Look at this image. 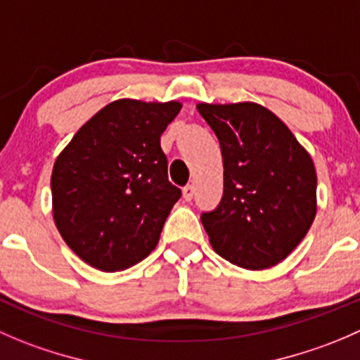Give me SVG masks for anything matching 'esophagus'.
Listing matches in <instances>:
<instances>
[{"label":"esophagus","instance_id":"34e87169","mask_svg":"<svg viewBox=\"0 0 360 360\" xmlns=\"http://www.w3.org/2000/svg\"><path fill=\"white\" fill-rule=\"evenodd\" d=\"M193 195H195V188L191 186V184H188V186L183 188V198H184V200L190 202L191 198H193Z\"/></svg>","mask_w":360,"mask_h":360}]
</instances>
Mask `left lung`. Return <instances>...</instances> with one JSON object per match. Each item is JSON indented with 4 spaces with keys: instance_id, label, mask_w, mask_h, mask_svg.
<instances>
[{
    "instance_id": "left-lung-1",
    "label": "left lung",
    "mask_w": 360,
    "mask_h": 360,
    "mask_svg": "<svg viewBox=\"0 0 360 360\" xmlns=\"http://www.w3.org/2000/svg\"><path fill=\"white\" fill-rule=\"evenodd\" d=\"M219 141L223 197L200 219L219 257L250 271L285 260L316 214L311 156L287 124L253 102L198 103Z\"/></svg>"
}]
</instances>
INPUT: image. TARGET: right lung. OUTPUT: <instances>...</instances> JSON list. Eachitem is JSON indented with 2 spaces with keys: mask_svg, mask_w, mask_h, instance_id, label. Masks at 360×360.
Returning <instances> with one entry per match:
<instances>
[{
  "mask_svg": "<svg viewBox=\"0 0 360 360\" xmlns=\"http://www.w3.org/2000/svg\"><path fill=\"white\" fill-rule=\"evenodd\" d=\"M179 102L116 100L87 121L56 158L52 214L77 257L114 273L156 248L181 190L169 181L160 137Z\"/></svg>",
  "mask_w": 360,
  "mask_h": 360,
  "instance_id": "add662e5",
  "label": "right lung"
}]
</instances>
